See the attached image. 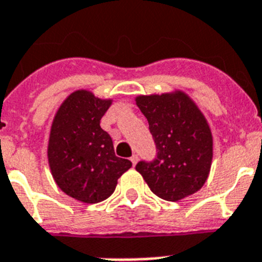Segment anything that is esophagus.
I'll return each instance as SVG.
<instances>
[{"instance_id": "esophagus-1", "label": "esophagus", "mask_w": 262, "mask_h": 262, "mask_svg": "<svg viewBox=\"0 0 262 262\" xmlns=\"http://www.w3.org/2000/svg\"><path fill=\"white\" fill-rule=\"evenodd\" d=\"M129 161L133 162V165H134V166H135V165H136V163H138V161H139V158H138V155H136V154H134V155H133V157L129 158Z\"/></svg>"}]
</instances>
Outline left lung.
<instances>
[{
	"label": "left lung",
	"mask_w": 262,
	"mask_h": 262,
	"mask_svg": "<svg viewBox=\"0 0 262 262\" xmlns=\"http://www.w3.org/2000/svg\"><path fill=\"white\" fill-rule=\"evenodd\" d=\"M148 120L157 154L135 166L151 191L179 201L204 186L210 171L213 139L204 115L182 92L136 97Z\"/></svg>",
	"instance_id": "left-lung-1"
}]
</instances>
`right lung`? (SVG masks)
<instances>
[{
	"instance_id": "obj_1",
	"label": "right lung",
	"mask_w": 262,
	"mask_h": 262,
	"mask_svg": "<svg viewBox=\"0 0 262 262\" xmlns=\"http://www.w3.org/2000/svg\"><path fill=\"white\" fill-rule=\"evenodd\" d=\"M111 104L87 91H76L61 104L51 129L48 159L60 189L75 200L97 204L114 193L133 163L115 155L100 120Z\"/></svg>"
}]
</instances>
